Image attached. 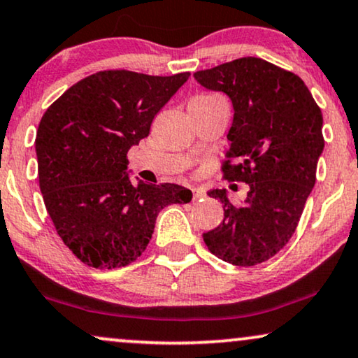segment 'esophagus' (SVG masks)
<instances>
[{"label":"esophagus","instance_id":"1","mask_svg":"<svg viewBox=\"0 0 358 358\" xmlns=\"http://www.w3.org/2000/svg\"><path fill=\"white\" fill-rule=\"evenodd\" d=\"M204 196H206V189H203V188H194L193 189V199H194V201H196V199H201Z\"/></svg>","mask_w":358,"mask_h":358}]
</instances>
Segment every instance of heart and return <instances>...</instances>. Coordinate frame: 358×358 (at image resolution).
<instances>
[{
    "instance_id": "b5f03b06",
    "label": "heart",
    "mask_w": 358,
    "mask_h": 358,
    "mask_svg": "<svg viewBox=\"0 0 358 358\" xmlns=\"http://www.w3.org/2000/svg\"><path fill=\"white\" fill-rule=\"evenodd\" d=\"M201 98H209V96H201Z\"/></svg>"
}]
</instances>
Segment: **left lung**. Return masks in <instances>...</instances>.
I'll return each instance as SVG.
<instances>
[{"label": "left lung", "mask_w": 358, "mask_h": 358, "mask_svg": "<svg viewBox=\"0 0 358 358\" xmlns=\"http://www.w3.org/2000/svg\"><path fill=\"white\" fill-rule=\"evenodd\" d=\"M194 78L231 98V149L221 170L227 182L249 185L237 206L226 189L208 193L221 201L224 219L204 232V244L227 264L254 266L278 254L296 231L324 149L321 108L298 75L257 57L199 70Z\"/></svg>", "instance_id": "8db88e82"}]
</instances>
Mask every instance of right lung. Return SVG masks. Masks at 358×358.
<instances>
[{"instance_id": "right-lung-1", "label": "right lung", "mask_w": 358, "mask_h": 358, "mask_svg": "<svg viewBox=\"0 0 358 358\" xmlns=\"http://www.w3.org/2000/svg\"><path fill=\"white\" fill-rule=\"evenodd\" d=\"M189 73L104 70L80 80L47 108L36 136L39 187L57 234L93 268L139 259L169 204L192 201L175 183L134 185L127 152L150 134L155 114Z\"/></svg>"}]
</instances>
